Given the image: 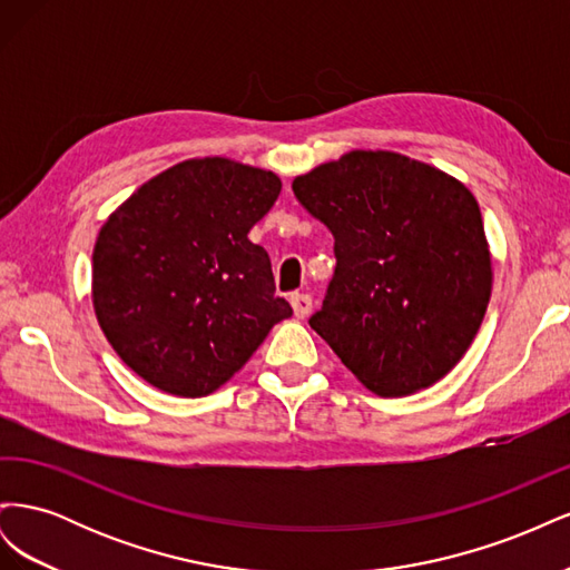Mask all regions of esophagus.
Returning <instances> with one entry per match:
<instances>
[{
    "label": "esophagus",
    "instance_id": "esophagus-1",
    "mask_svg": "<svg viewBox=\"0 0 570 570\" xmlns=\"http://www.w3.org/2000/svg\"><path fill=\"white\" fill-rule=\"evenodd\" d=\"M289 304L297 318H306L308 312H312V297L304 295V292H295V295L289 297Z\"/></svg>",
    "mask_w": 570,
    "mask_h": 570
}]
</instances>
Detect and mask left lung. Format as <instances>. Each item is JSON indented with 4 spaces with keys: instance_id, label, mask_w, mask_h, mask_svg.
I'll list each match as a JSON object with an SVG mask.
<instances>
[{
    "instance_id": "8db88e82",
    "label": "left lung",
    "mask_w": 570,
    "mask_h": 570,
    "mask_svg": "<svg viewBox=\"0 0 570 570\" xmlns=\"http://www.w3.org/2000/svg\"><path fill=\"white\" fill-rule=\"evenodd\" d=\"M335 237V273L308 325L383 396L450 373L488 312L492 258L471 189L394 151L344 154L292 183Z\"/></svg>"
}]
</instances>
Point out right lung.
<instances>
[{
    "label": "right lung",
    "instance_id": "add662e5",
    "mask_svg": "<svg viewBox=\"0 0 570 570\" xmlns=\"http://www.w3.org/2000/svg\"><path fill=\"white\" fill-rule=\"evenodd\" d=\"M281 178L223 157L170 166L101 226L92 304L116 354L161 392L204 396L243 368L292 306L247 237Z\"/></svg>",
    "mask_w": 570,
    "mask_h": 570
}]
</instances>
